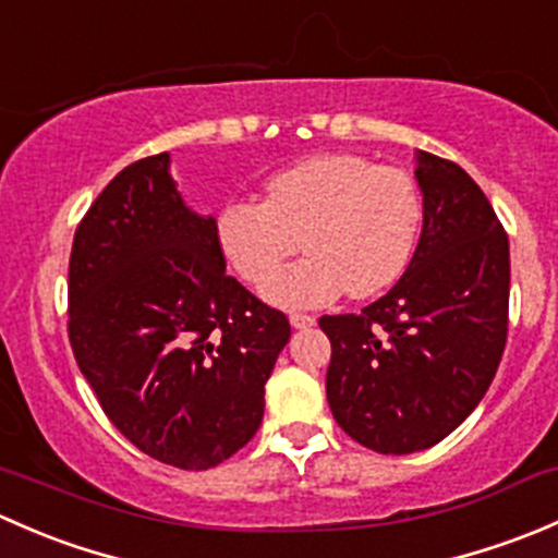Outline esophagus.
Listing matches in <instances>:
<instances>
[{"instance_id": "1", "label": "esophagus", "mask_w": 558, "mask_h": 558, "mask_svg": "<svg viewBox=\"0 0 558 558\" xmlns=\"http://www.w3.org/2000/svg\"><path fill=\"white\" fill-rule=\"evenodd\" d=\"M291 326L294 329H311V326H315V318L307 313H291Z\"/></svg>"}]
</instances>
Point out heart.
Wrapping results in <instances>:
<instances>
[{"instance_id":"heart-1","label":"heart","mask_w":558,"mask_h":558,"mask_svg":"<svg viewBox=\"0 0 558 558\" xmlns=\"http://www.w3.org/2000/svg\"><path fill=\"white\" fill-rule=\"evenodd\" d=\"M424 205L415 180L356 154H318L264 180V199H234L216 218L229 267L264 289L299 246L308 256L267 289L275 305L315 307L342 291L384 294L410 267Z\"/></svg>"}]
</instances>
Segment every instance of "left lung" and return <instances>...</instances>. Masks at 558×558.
I'll use <instances>...</instances> for the list:
<instances>
[{"label":"left lung","instance_id":"obj_1","mask_svg":"<svg viewBox=\"0 0 558 558\" xmlns=\"http://www.w3.org/2000/svg\"><path fill=\"white\" fill-rule=\"evenodd\" d=\"M424 229L413 262L362 313L324 315L326 399L348 437L415 453L483 399L508 342L510 245L492 202L459 165L418 154Z\"/></svg>","mask_w":558,"mask_h":558}]
</instances>
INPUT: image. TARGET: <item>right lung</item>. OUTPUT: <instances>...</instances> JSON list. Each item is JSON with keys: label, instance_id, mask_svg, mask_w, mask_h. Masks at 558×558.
<instances>
[{"label": "right lung", "instance_id": "add662e5", "mask_svg": "<svg viewBox=\"0 0 558 558\" xmlns=\"http://www.w3.org/2000/svg\"><path fill=\"white\" fill-rule=\"evenodd\" d=\"M167 167L170 154L129 165L77 223L66 331L132 446L210 470L256 435L291 324L227 275L216 218L183 205Z\"/></svg>", "mask_w": 558, "mask_h": 558}]
</instances>
